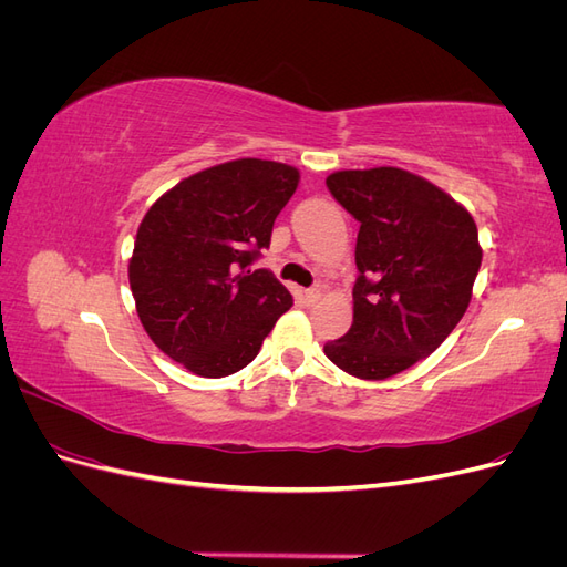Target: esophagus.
I'll return each mask as SVG.
<instances>
[{
    "label": "esophagus",
    "mask_w": 567,
    "mask_h": 567,
    "mask_svg": "<svg viewBox=\"0 0 567 567\" xmlns=\"http://www.w3.org/2000/svg\"><path fill=\"white\" fill-rule=\"evenodd\" d=\"M321 296H323V288H321V286H315V288H307V290H305V300L310 302V305L319 302Z\"/></svg>",
    "instance_id": "esophagus-1"
}]
</instances>
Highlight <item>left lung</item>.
<instances>
[{
	"label": "left lung",
	"mask_w": 567,
	"mask_h": 567,
	"mask_svg": "<svg viewBox=\"0 0 567 567\" xmlns=\"http://www.w3.org/2000/svg\"><path fill=\"white\" fill-rule=\"evenodd\" d=\"M357 221L350 331L326 357L362 381H385L433 354L468 310L483 262L471 213L440 186L400 167L326 177Z\"/></svg>",
	"instance_id": "obj_1"
}]
</instances>
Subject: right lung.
<instances>
[{
    "instance_id": "obj_1",
    "label": "right lung",
    "mask_w": 567,
    "mask_h": 567,
    "mask_svg": "<svg viewBox=\"0 0 567 567\" xmlns=\"http://www.w3.org/2000/svg\"><path fill=\"white\" fill-rule=\"evenodd\" d=\"M293 165L238 158L182 179L144 215L130 288L148 338L203 379L248 367L293 296L250 262L296 194Z\"/></svg>"
}]
</instances>
